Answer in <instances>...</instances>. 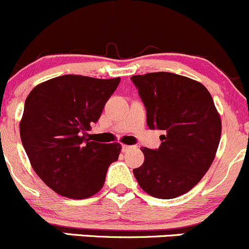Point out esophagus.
Returning <instances> with one entry per match:
<instances>
[{
	"mask_svg": "<svg viewBox=\"0 0 249 249\" xmlns=\"http://www.w3.org/2000/svg\"><path fill=\"white\" fill-rule=\"evenodd\" d=\"M131 145H126V144H123L122 145V150H123V152H127V150H130V149H131Z\"/></svg>",
	"mask_w": 249,
	"mask_h": 249,
	"instance_id": "1",
	"label": "esophagus"
}]
</instances>
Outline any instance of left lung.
Here are the masks:
<instances>
[{
    "instance_id": "left-lung-1",
    "label": "left lung",
    "mask_w": 249,
    "mask_h": 249,
    "mask_svg": "<svg viewBox=\"0 0 249 249\" xmlns=\"http://www.w3.org/2000/svg\"><path fill=\"white\" fill-rule=\"evenodd\" d=\"M150 130H161L157 149L142 148L144 162L134 169L140 187L158 199L189 192L210 169L222 122L208 90L190 78L154 72L132 76Z\"/></svg>"
}]
</instances>
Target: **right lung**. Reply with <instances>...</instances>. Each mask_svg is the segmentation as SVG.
Instances as JSON below:
<instances>
[{
  "label": "right lung",
  "mask_w": 249,
  "mask_h": 249,
  "mask_svg": "<svg viewBox=\"0 0 249 249\" xmlns=\"http://www.w3.org/2000/svg\"><path fill=\"white\" fill-rule=\"evenodd\" d=\"M119 82L65 74L37 85L27 96L20 122L22 145L35 172L57 194L85 199L104 187L120 144L95 142L87 131Z\"/></svg>",
  "instance_id": "obj_1"
}]
</instances>
